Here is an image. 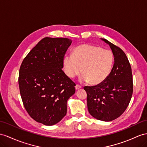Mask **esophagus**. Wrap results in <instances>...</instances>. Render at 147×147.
Instances as JSON below:
<instances>
[{"mask_svg": "<svg viewBox=\"0 0 147 147\" xmlns=\"http://www.w3.org/2000/svg\"><path fill=\"white\" fill-rule=\"evenodd\" d=\"M75 88H76V90H78V89H80L81 88V86L80 85L77 84L76 86H75Z\"/></svg>", "mask_w": 147, "mask_h": 147, "instance_id": "esophagus-1", "label": "esophagus"}]
</instances>
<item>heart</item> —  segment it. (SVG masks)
<instances>
[{
    "label": "heart",
    "mask_w": 147,
    "mask_h": 147,
    "mask_svg": "<svg viewBox=\"0 0 147 147\" xmlns=\"http://www.w3.org/2000/svg\"><path fill=\"white\" fill-rule=\"evenodd\" d=\"M63 63L65 74L69 78H74L82 71L81 82L89 81L92 85H99L111 74L114 58L110 51L94 45L81 44L74 49L73 55H65Z\"/></svg>",
    "instance_id": "heart-1"
}]
</instances>
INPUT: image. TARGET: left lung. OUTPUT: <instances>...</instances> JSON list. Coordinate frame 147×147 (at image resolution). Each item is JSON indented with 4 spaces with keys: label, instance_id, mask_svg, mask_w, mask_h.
I'll use <instances>...</instances> for the list:
<instances>
[{
    "label": "left lung",
    "instance_id": "left-lung-1",
    "mask_svg": "<svg viewBox=\"0 0 147 147\" xmlns=\"http://www.w3.org/2000/svg\"><path fill=\"white\" fill-rule=\"evenodd\" d=\"M114 56V64L109 76L102 83L85 86L87 105L93 117L109 122L121 115L129 106L133 93V79L130 63L121 49L108 40Z\"/></svg>",
    "mask_w": 147,
    "mask_h": 147
}]
</instances>
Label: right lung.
Segmentation results:
<instances>
[{
    "instance_id": "obj_1",
    "label": "right lung",
    "mask_w": 147,
    "mask_h": 147,
    "mask_svg": "<svg viewBox=\"0 0 147 147\" xmlns=\"http://www.w3.org/2000/svg\"><path fill=\"white\" fill-rule=\"evenodd\" d=\"M72 41L44 38L28 53L19 70L18 84L26 111L35 121L53 125L66 115L74 82L63 72V60Z\"/></svg>"
}]
</instances>
